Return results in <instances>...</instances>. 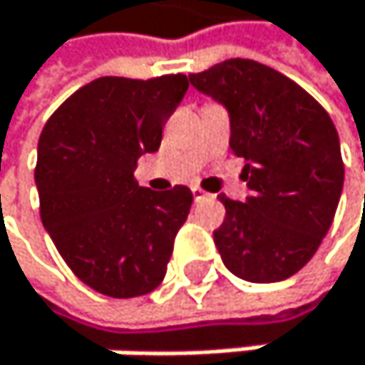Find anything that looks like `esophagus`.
Instances as JSON below:
<instances>
[{
  "label": "esophagus",
  "mask_w": 365,
  "mask_h": 365,
  "mask_svg": "<svg viewBox=\"0 0 365 365\" xmlns=\"http://www.w3.org/2000/svg\"><path fill=\"white\" fill-rule=\"evenodd\" d=\"M192 197H195V201H203V199H207L210 195H207L205 190H201L199 186H192Z\"/></svg>",
  "instance_id": "obj_1"
}]
</instances>
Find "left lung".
<instances>
[{"label":"left lung","mask_w":365,"mask_h":365,"mask_svg":"<svg viewBox=\"0 0 365 365\" xmlns=\"http://www.w3.org/2000/svg\"><path fill=\"white\" fill-rule=\"evenodd\" d=\"M190 83L225 105L230 148L247 164L252 195H221L225 219L215 245L225 267L247 282L298 274L327 236L344 186L337 129L315 98L252 58H230Z\"/></svg>","instance_id":"1"}]
</instances>
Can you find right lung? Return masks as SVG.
Segmentation results:
<instances>
[{
	"mask_svg": "<svg viewBox=\"0 0 365 365\" xmlns=\"http://www.w3.org/2000/svg\"><path fill=\"white\" fill-rule=\"evenodd\" d=\"M188 76H103L74 91L38 138L34 181L43 227L87 287L109 298L158 289L192 192L138 186L133 170L155 153Z\"/></svg>",
	"mask_w": 365,
	"mask_h": 365,
	"instance_id": "1",
	"label": "right lung"
}]
</instances>
